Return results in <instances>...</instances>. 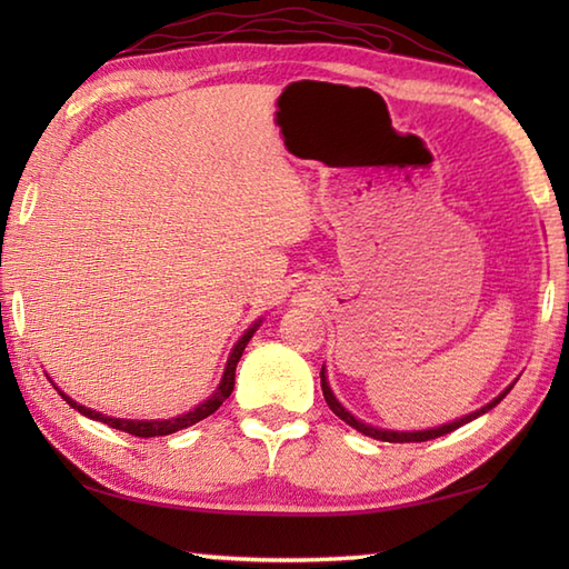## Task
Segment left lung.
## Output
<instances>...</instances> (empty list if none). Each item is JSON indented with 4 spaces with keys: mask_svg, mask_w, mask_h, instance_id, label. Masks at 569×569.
Here are the masks:
<instances>
[{
    "mask_svg": "<svg viewBox=\"0 0 569 569\" xmlns=\"http://www.w3.org/2000/svg\"><path fill=\"white\" fill-rule=\"evenodd\" d=\"M320 386H322V396H325V401H328V406H330V410L332 413L337 416V418H342L347 426H352L355 430H359V432H365V435H369V438H373V440H383V442H426V440H435V438H440V435H447V432H452V430H457V428H462L465 422H469V420H475V418H479L481 413H487V410H491L493 406L497 403H501L503 401V396L511 391V386L509 389H506L503 393H499L497 398H493L491 403H487L485 408H479V410H475V413H469V416H465V418H459V420H455V422H447V426H440V428H432V430H416V432H396V430H381V428H373V426H367V422H361V420H357L352 413H349V410L337 401L335 398V393H332V389L328 386V377H325V367L320 369Z\"/></svg>",
    "mask_w": 569,
    "mask_h": 569,
    "instance_id": "left-lung-1",
    "label": "left lung"
}]
</instances>
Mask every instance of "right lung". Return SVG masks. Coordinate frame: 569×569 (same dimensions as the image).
Returning <instances> with one entry per match:
<instances>
[{"mask_svg": "<svg viewBox=\"0 0 569 569\" xmlns=\"http://www.w3.org/2000/svg\"><path fill=\"white\" fill-rule=\"evenodd\" d=\"M259 322H261V320H259ZM259 322H253L251 328L239 337V342L234 345L232 355H229V359H227L222 381H220V386H217V391L208 398V401L200 403L196 410H190V413H183V416H178V418H171V420H124V418H110V416L98 413V410H90V408H84V406L76 403V401H72V398H68L63 391H58V393L63 396V401L70 403L72 408H76L78 413L88 416V418H92V420H100V422H104V426H110V428H114V430H122V432L134 435V438H159V435L178 432V430H183V428L196 426V422H200L202 418L212 416L214 410L227 401L229 393L234 391V371H237V365H239V359H241V352H244V347H247L249 340H251V335L257 332Z\"/></svg>", "mask_w": 569, "mask_h": 569, "instance_id": "1", "label": "right lung"}]
</instances>
